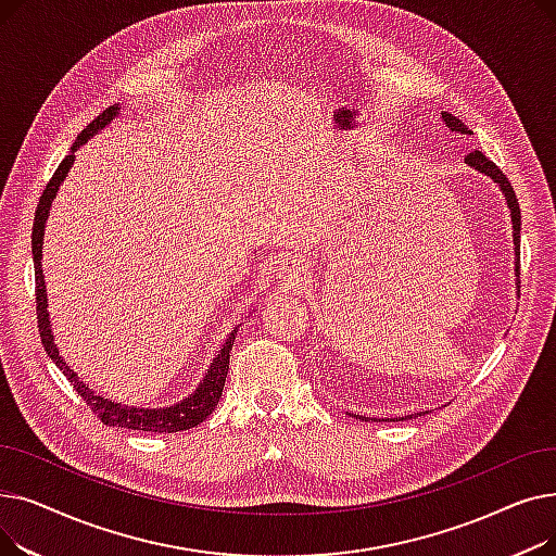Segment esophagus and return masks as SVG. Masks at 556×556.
Instances as JSON below:
<instances>
[{"mask_svg": "<svg viewBox=\"0 0 556 556\" xmlns=\"http://www.w3.org/2000/svg\"><path fill=\"white\" fill-rule=\"evenodd\" d=\"M277 277L281 283L286 286H302L308 277V270H306V263L300 261V258H286L279 263L277 268Z\"/></svg>", "mask_w": 556, "mask_h": 556, "instance_id": "1", "label": "esophagus"}]
</instances>
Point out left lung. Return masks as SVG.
<instances>
[{"instance_id":"8db88e82","label":"left lung","mask_w":556,"mask_h":556,"mask_svg":"<svg viewBox=\"0 0 556 556\" xmlns=\"http://www.w3.org/2000/svg\"><path fill=\"white\" fill-rule=\"evenodd\" d=\"M442 119H444V124L453 130V132H459V135H471V130L466 128L457 116H453L451 112H442ZM464 162L469 164L471 168H476V170H480V173H484V175H489V178L501 187V191H503V195H505V200H507V207H509V212H511V225H514V245H516V277L520 275V270H518V263H520V207H518V200H516V193H514V187H511V182L507 180V175L495 166L484 153H480V151H473V153H469L464 157ZM354 417V415H352ZM358 419V417H356ZM367 421V419H365Z\"/></svg>"}]
</instances>
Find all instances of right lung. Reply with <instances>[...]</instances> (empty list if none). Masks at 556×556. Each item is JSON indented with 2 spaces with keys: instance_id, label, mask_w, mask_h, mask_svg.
<instances>
[{
  "instance_id": "1",
  "label": "right lung",
  "mask_w": 556,
  "mask_h": 556,
  "mask_svg": "<svg viewBox=\"0 0 556 556\" xmlns=\"http://www.w3.org/2000/svg\"><path fill=\"white\" fill-rule=\"evenodd\" d=\"M119 114V105H110L108 110H103L97 119L87 126L76 143L72 146L70 155H65V160L61 162V166L55 168L53 178L47 182L38 210H36V220H34V237H31V245H34V268H36V311H38V331L45 344L47 356L55 363V367L61 369L67 381L74 386V390L83 396V401L92 407V413L112 428H128V430H143V432H180V430H189L195 428L198 424H202L207 419L214 407L218 405V399L223 394L225 388V378H227V369H229V352L233 344V333H229V338L225 340L223 349L218 352V356L214 358L210 371L204 374L202 383L198 386V390L193 394H189L185 401L168 405V407H130V405H122L108 401L103 396H97L90 388H87L83 381H78V376L74 369L67 367V363L58 354V346L53 344V333H51V325H49V313H47V290H45V275H42V239H45V223L49 216V207L51 200L55 198L58 187L63 185V180L67 178V170L74 164V151L80 149V146L90 139L92 135H97L101 128H105L114 116Z\"/></svg>"
}]
</instances>
